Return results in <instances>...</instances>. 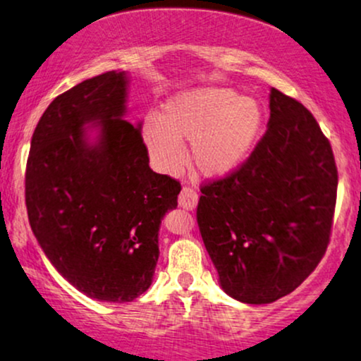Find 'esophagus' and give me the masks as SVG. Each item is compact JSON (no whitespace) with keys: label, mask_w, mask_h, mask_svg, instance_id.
Masks as SVG:
<instances>
[{"label":"esophagus","mask_w":361,"mask_h":361,"mask_svg":"<svg viewBox=\"0 0 361 361\" xmlns=\"http://www.w3.org/2000/svg\"><path fill=\"white\" fill-rule=\"evenodd\" d=\"M178 204L186 210H193L198 204V193L193 188H190V186H183L180 197H178Z\"/></svg>","instance_id":"obj_1"}]
</instances>
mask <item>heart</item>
Segmentation results:
<instances>
[{"label": "heart", "mask_w": 361, "mask_h": 361, "mask_svg": "<svg viewBox=\"0 0 361 361\" xmlns=\"http://www.w3.org/2000/svg\"><path fill=\"white\" fill-rule=\"evenodd\" d=\"M263 111L258 102L233 90H198L180 94L147 118L142 139L152 164L175 173L185 163L181 140L192 142V161L207 176H224L241 166L258 139Z\"/></svg>", "instance_id": "b5f03b06"}]
</instances>
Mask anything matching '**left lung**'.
Returning a JSON list of instances; mask_svg holds the SVG:
<instances>
[{"mask_svg":"<svg viewBox=\"0 0 361 361\" xmlns=\"http://www.w3.org/2000/svg\"><path fill=\"white\" fill-rule=\"evenodd\" d=\"M338 168L314 115L271 88L270 122L246 161L202 185L197 222L222 288L246 304L293 292L326 255Z\"/></svg>","mask_w":361,"mask_h":361,"instance_id":"obj_1","label":"left lung"}]
</instances>
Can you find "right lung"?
I'll return each instance as SVG.
<instances>
[{
  "label": "right lung",
  "mask_w": 361,
  "mask_h": 361,
  "mask_svg": "<svg viewBox=\"0 0 361 361\" xmlns=\"http://www.w3.org/2000/svg\"><path fill=\"white\" fill-rule=\"evenodd\" d=\"M126 73L106 71L52 100L32 135L25 171L28 222L45 256L91 299L132 302L152 281L163 215L180 181L149 168L140 128L122 118ZM98 121L101 140L82 126Z\"/></svg>",
  "instance_id": "1"
}]
</instances>
